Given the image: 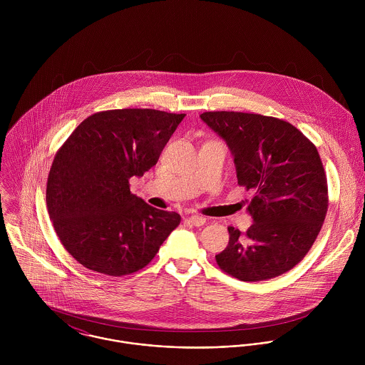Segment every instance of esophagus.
<instances>
[{
    "label": "esophagus",
    "mask_w": 365,
    "mask_h": 365,
    "mask_svg": "<svg viewBox=\"0 0 365 365\" xmlns=\"http://www.w3.org/2000/svg\"><path fill=\"white\" fill-rule=\"evenodd\" d=\"M187 220H188L192 226H204V225H205V222H207V219H205L204 216H200V215L190 216Z\"/></svg>",
    "instance_id": "obj_1"
}]
</instances>
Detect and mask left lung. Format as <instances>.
<instances>
[{"label": "left lung", "mask_w": 365, "mask_h": 365, "mask_svg": "<svg viewBox=\"0 0 365 365\" xmlns=\"http://www.w3.org/2000/svg\"><path fill=\"white\" fill-rule=\"evenodd\" d=\"M202 120L235 157L237 184L255 197L246 235L232 226L219 268L257 282L292 269L311 250L327 213V178L312 142L287 120L260 113L210 110Z\"/></svg>", "instance_id": "8db88e82"}]
</instances>
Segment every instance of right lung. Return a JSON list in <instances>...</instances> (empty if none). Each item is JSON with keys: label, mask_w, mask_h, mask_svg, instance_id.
I'll return each mask as SVG.
<instances>
[{"label": "right lung", "mask_w": 365, "mask_h": 365, "mask_svg": "<svg viewBox=\"0 0 365 365\" xmlns=\"http://www.w3.org/2000/svg\"><path fill=\"white\" fill-rule=\"evenodd\" d=\"M185 113L108 109L86 118L56 152L46 205L64 249L88 269L122 277L146 267L180 225L130 192L156 165Z\"/></svg>", "instance_id": "add662e5"}]
</instances>
